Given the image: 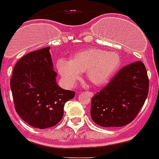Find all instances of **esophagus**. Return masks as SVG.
Here are the masks:
<instances>
[{"label": "esophagus", "mask_w": 159, "mask_h": 159, "mask_svg": "<svg viewBox=\"0 0 159 159\" xmlns=\"http://www.w3.org/2000/svg\"><path fill=\"white\" fill-rule=\"evenodd\" d=\"M85 94L89 95V96H90V97H92V96H93V93H92V92H89V91H86V92H84Z\"/></svg>", "instance_id": "obj_1"}]
</instances>
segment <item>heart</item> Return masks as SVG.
Segmentation results:
<instances>
[{
	"instance_id": "1",
	"label": "heart",
	"mask_w": 159,
	"mask_h": 159,
	"mask_svg": "<svg viewBox=\"0 0 159 159\" xmlns=\"http://www.w3.org/2000/svg\"><path fill=\"white\" fill-rule=\"evenodd\" d=\"M120 64L119 55L100 49H87L76 53L70 61L59 59L57 67L65 82L73 85L87 72V77L95 85H103L110 80Z\"/></svg>"
}]
</instances>
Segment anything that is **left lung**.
I'll return each mask as SVG.
<instances>
[{
    "label": "left lung",
    "instance_id": "obj_1",
    "mask_svg": "<svg viewBox=\"0 0 159 159\" xmlns=\"http://www.w3.org/2000/svg\"><path fill=\"white\" fill-rule=\"evenodd\" d=\"M149 93V78L141 61L123 66L92 98L91 116L103 127L129 124L144 105Z\"/></svg>",
    "mask_w": 159,
    "mask_h": 159
}]
</instances>
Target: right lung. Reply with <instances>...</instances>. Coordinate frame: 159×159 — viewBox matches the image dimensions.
Masks as SVG:
<instances>
[{"label":"right lung","mask_w":159,"mask_h":159,"mask_svg":"<svg viewBox=\"0 0 159 159\" xmlns=\"http://www.w3.org/2000/svg\"><path fill=\"white\" fill-rule=\"evenodd\" d=\"M50 47L32 51L17 62L10 88L15 110L28 125L41 129L55 126L63 116L64 104L75 95L55 80Z\"/></svg>","instance_id":"right-lung-1"}]
</instances>
